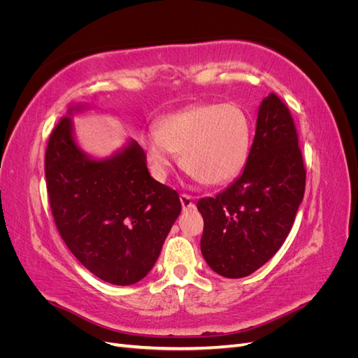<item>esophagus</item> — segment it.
<instances>
[{
	"label": "esophagus",
	"instance_id": "obj_1",
	"mask_svg": "<svg viewBox=\"0 0 358 358\" xmlns=\"http://www.w3.org/2000/svg\"><path fill=\"white\" fill-rule=\"evenodd\" d=\"M194 199L189 196V194H180V203H182V209L183 210H191L194 208Z\"/></svg>",
	"mask_w": 358,
	"mask_h": 358
}]
</instances>
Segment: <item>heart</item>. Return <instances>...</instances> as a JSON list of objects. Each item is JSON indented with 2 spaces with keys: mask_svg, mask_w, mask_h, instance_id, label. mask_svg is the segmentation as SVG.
<instances>
[{
  "mask_svg": "<svg viewBox=\"0 0 358 358\" xmlns=\"http://www.w3.org/2000/svg\"><path fill=\"white\" fill-rule=\"evenodd\" d=\"M251 124L233 103H201L162 117L158 131L142 136V145L159 178H166L180 154L182 166L203 185L231 180L248 158Z\"/></svg>",
  "mask_w": 358,
  "mask_h": 358,
  "instance_id": "heart-1",
  "label": "heart"
}]
</instances>
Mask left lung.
<instances>
[{
	"label": "left lung",
	"instance_id": "1",
	"mask_svg": "<svg viewBox=\"0 0 358 358\" xmlns=\"http://www.w3.org/2000/svg\"><path fill=\"white\" fill-rule=\"evenodd\" d=\"M306 169L288 106L272 92L259 106L242 175L215 197L197 201L201 254L225 278H245L285 242L305 196Z\"/></svg>",
	"mask_w": 358,
	"mask_h": 358
}]
</instances>
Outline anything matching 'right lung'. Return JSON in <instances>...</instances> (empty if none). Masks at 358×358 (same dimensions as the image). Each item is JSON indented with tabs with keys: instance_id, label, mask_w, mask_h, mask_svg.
<instances>
[{
	"instance_id": "obj_1",
	"label": "right lung",
	"mask_w": 358,
	"mask_h": 358,
	"mask_svg": "<svg viewBox=\"0 0 358 358\" xmlns=\"http://www.w3.org/2000/svg\"><path fill=\"white\" fill-rule=\"evenodd\" d=\"M45 175L57 229L91 273L131 285L150 272L182 204L150 178L142 148L131 142L110 159H91L64 116L49 137Z\"/></svg>"
}]
</instances>
